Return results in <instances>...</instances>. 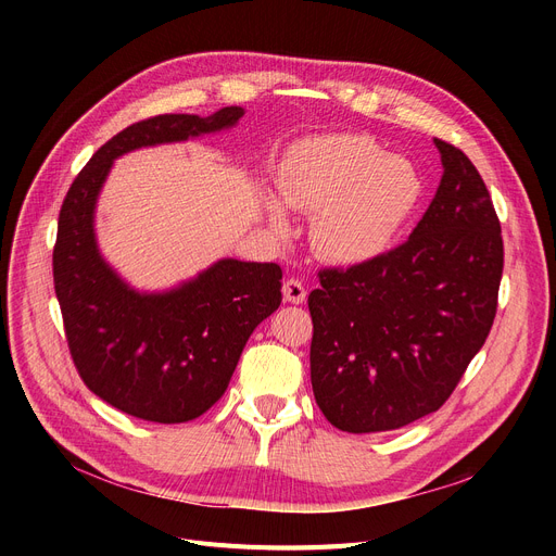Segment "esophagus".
Instances as JSON below:
<instances>
[{
	"label": "esophagus",
	"instance_id": "obj_1",
	"mask_svg": "<svg viewBox=\"0 0 556 556\" xmlns=\"http://www.w3.org/2000/svg\"><path fill=\"white\" fill-rule=\"evenodd\" d=\"M283 300L290 304H302L306 300V288L300 279H288L283 281Z\"/></svg>",
	"mask_w": 556,
	"mask_h": 556
}]
</instances>
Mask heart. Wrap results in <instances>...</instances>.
Instances as JSON below:
<instances>
[{
	"instance_id": "1",
	"label": "heart",
	"mask_w": 556,
	"mask_h": 556,
	"mask_svg": "<svg viewBox=\"0 0 556 556\" xmlns=\"http://www.w3.org/2000/svg\"><path fill=\"white\" fill-rule=\"evenodd\" d=\"M279 193L288 207L315 212L311 241L319 256L363 266L383 256L424 193L417 166L383 153L371 137L329 135L302 141L290 153ZM277 233L290 229L283 204L268 202Z\"/></svg>"
}]
</instances>
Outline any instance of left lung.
<instances>
[{"label":"left lung","mask_w":556,"mask_h":556,"mask_svg":"<svg viewBox=\"0 0 556 556\" xmlns=\"http://www.w3.org/2000/svg\"><path fill=\"white\" fill-rule=\"evenodd\" d=\"M442 180L396 250L319 273L311 383L344 432H383L440 410L480 352L498 306L503 237L478 168L432 139Z\"/></svg>","instance_id":"1"}]
</instances>
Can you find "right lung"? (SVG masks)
<instances>
[{
    "label": "right lung",
    "instance_id": "add662e5",
    "mask_svg": "<svg viewBox=\"0 0 556 556\" xmlns=\"http://www.w3.org/2000/svg\"><path fill=\"white\" fill-rule=\"evenodd\" d=\"M245 110L160 114L128 126L92 155L70 187L53 248V286L74 365L116 410L185 424L225 394L252 331L281 304L277 263L218 258L164 290H139L103 256L97 204L119 160L139 149L231 130Z\"/></svg>",
    "mask_w": 556,
    "mask_h": 556
}]
</instances>
